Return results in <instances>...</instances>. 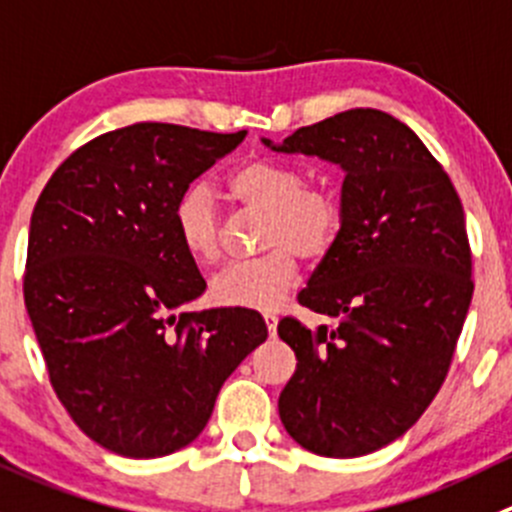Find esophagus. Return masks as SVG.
<instances>
[{"label": "esophagus", "instance_id": "obj_1", "mask_svg": "<svg viewBox=\"0 0 512 512\" xmlns=\"http://www.w3.org/2000/svg\"><path fill=\"white\" fill-rule=\"evenodd\" d=\"M265 325H267V332H270V337H275V332H277V315L275 312H265Z\"/></svg>", "mask_w": 512, "mask_h": 512}]
</instances>
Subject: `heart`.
<instances>
[{"label": "heart", "instance_id": "obj_1", "mask_svg": "<svg viewBox=\"0 0 512 512\" xmlns=\"http://www.w3.org/2000/svg\"><path fill=\"white\" fill-rule=\"evenodd\" d=\"M230 197L265 215L260 245L265 255L225 267L212 280L220 305L275 310L290 295L300 272V257L322 260L340 235L342 207L327 185L305 182L297 165L267 157L242 162L227 177ZM180 245L192 260L215 265L222 257V215L205 182L185 187L172 210Z\"/></svg>", "mask_w": 512, "mask_h": 512}]
</instances>
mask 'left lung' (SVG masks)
<instances>
[{"mask_svg":"<svg viewBox=\"0 0 512 512\" xmlns=\"http://www.w3.org/2000/svg\"><path fill=\"white\" fill-rule=\"evenodd\" d=\"M262 142L345 172L340 235L297 295L335 325H277L297 357L280 420L310 453H375L418 423L448 375L473 300L463 205L420 137L380 109Z\"/></svg>","mask_w":512,"mask_h":512,"instance_id":"8db88e82","label":"left lung"}]
</instances>
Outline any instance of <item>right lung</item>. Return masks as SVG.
I'll return each instance as SVG.
<instances>
[{"mask_svg":"<svg viewBox=\"0 0 512 512\" xmlns=\"http://www.w3.org/2000/svg\"><path fill=\"white\" fill-rule=\"evenodd\" d=\"M245 135L130 124L72 152L34 205L24 305L49 380L79 430L124 458L190 445L267 340L247 307L182 310L207 282L172 225L182 190Z\"/></svg>","mask_w":512,"mask_h":512,"instance_id":"obj_1","label":"right lung"}]
</instances>
